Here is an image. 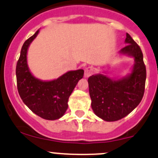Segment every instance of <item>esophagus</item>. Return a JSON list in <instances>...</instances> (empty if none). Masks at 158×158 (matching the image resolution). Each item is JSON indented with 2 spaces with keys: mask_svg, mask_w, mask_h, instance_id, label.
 Segmentation results:
<instances>
[{
  "mask_svg": "<svg viewBox=\"0 0 158 158\" xmlns=\"http://www.w3.org/2000/svg\"><path fill=\"white\" fill-rule=\"evenodd\" d=\"M94 72V69H93L92 67H87L85 69V71H84V76L86 77H88L89 76L92 75Z\"/></svg>",
  "mask_w": 158,
  "mask_h": 158,
  "instance_id": "obj_1",
  "label": "esophagus"
}]
</instances>
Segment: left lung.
I'll list each match as a JSON object with an SVG mask.
<instances>
[{
    "mask_svg": "<svg viewBox=\"0 0 158 158\" xmlns=\"http://www.w3.org/2000/svg\"><path fill=\"white\" fill-rule=\"evenodd\" d=\"M125 44L126 47L119 52L134 58L130 74L118 79L103 74H93L88 78L93 111L106 121H116L126 117L143 97L146 80L143 54L139 46L127 33Z\"/></svg>",
    "mask_w": 158,
    "mask_h": 158,
    "instance_id": "1",
    "label": "left lung"
}]
</instances>
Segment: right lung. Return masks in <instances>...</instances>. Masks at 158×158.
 I'll use <instances>...</instances> for the list:
<instances>
[{
  "label": "right lung",
  "mask_w": 158,
  "mask_h": 158,
  "mask_svg": "<svg viewBox=\"0 0 158 158\" xmlns=\"http://www.w3.org/2000/svg\"><path fill=\"white\" fill-rule=\"evenodd\" d=\"M38 33L39 30L25 40L22 47L16 69L18 92L32 112L44 119L54 120L62 118L65 113L69 96L84 76V70L69 71L52 81L35 77L27 63V52Z\"/></svg>",
  "instance_id": "right-lung-1"
}]
</instances>
